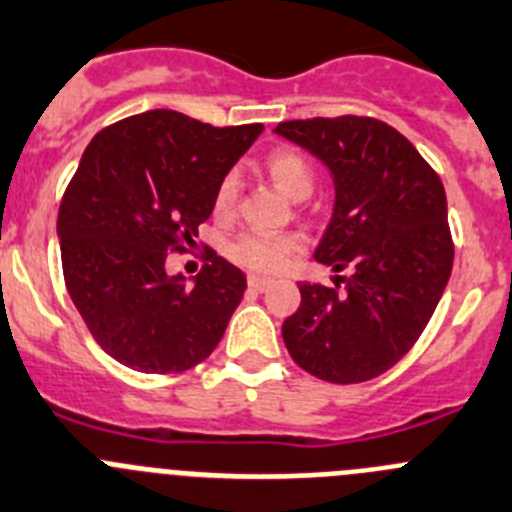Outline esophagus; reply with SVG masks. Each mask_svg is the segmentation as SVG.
I'll return each instance as SVG.
<instances>
[{"mask_svg":"<svg viewBox=\"0 0 512 512\" xmlns=\"http://www.w3.org/2000/svg\"><path fill=\"white\" fill-rule=\"evenodd\" d=\"M247 285H250L252 290H267L270 288V285H273V280L270 278H262V275H250V278H247Z\"/></svg>","mask_w":512,"mask_h":512,"instance_id":"esophagus-1","label":"esophagus"}]
</instances>
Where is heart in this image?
<instances>
[{"label": "heart", "instance_id": "heart-1", "mask_svg": "<svg viewBox=\"0 0 512 512\" xmlns=\"http://www.w3.org/2000/svg\"><path fill=\"white\" fill-rule=\"evenodd\" d=\"M267 178L280 193L288 199H306L316 186V170L311 160L290 147H278L273 153H267L265 163ZM239 204V178L237 173H227L219 181L211 199V211L219 222H229L237 214ZM227 257L234 265L252 270V273H280L293 257L301 252V239L296 234H239L227 245Z\"/></svg>", "mask_w": 512, "mask_h": 512}]
</instances>
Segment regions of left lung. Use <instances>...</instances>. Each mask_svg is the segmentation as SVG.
I'll return each mask as SVG.
<instances>
[{
    "instance_id": "left-lung-1",
    "label": "left lung",
    "mask_w": 512,
    "mask_h": 512,
    "mask_svg": "<svg viewBox=\"0 0 512 512\" xmlns=\"http://www.w3.org/2000/svg\"><path fill=\"white\" fill-rule=\"evenodd\" d=\"M275 132L334 173V219L316 260L349 270L334 288L298 283L301 306L283 321V342L319 380L367 382L411 352L446 288L454 242L444 183L408 137L375 117L293 119Z\"/></svg>"
}]
</instances>
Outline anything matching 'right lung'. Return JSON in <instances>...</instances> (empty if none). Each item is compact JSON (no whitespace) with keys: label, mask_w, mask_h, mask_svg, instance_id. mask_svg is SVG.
I'll list each match as a JSON object with an SVG mask.
<instances>
[{"label":"right lung","mask_w":512,"mask_h":512,"mask_svg":"<svg viewBox=\"0 0 512 512\" xmlns=\"http://www.w3.org/2000/svg\"><path fill=\"white\" fill-rule=\"evenodd\" d=\"M262 124L214 127L153 109L109 124L86 147L58 211L63 280L117 362L170 375L204 362L245 296V273L204 252L196 283L165 273L191 250L211 199Z\"/></svg>","instance_id":"obj_1"}]
</instances>
